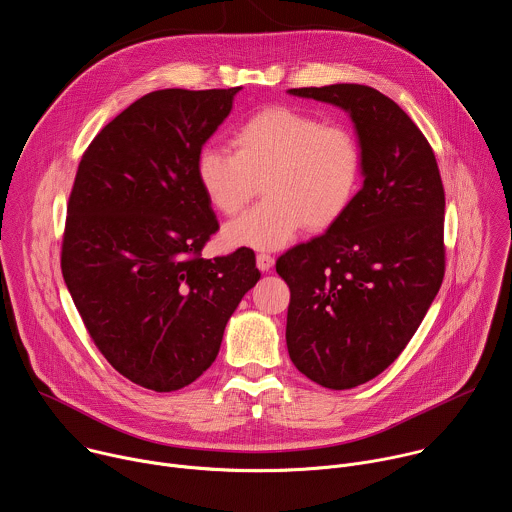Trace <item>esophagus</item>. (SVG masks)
Here are the masks:
<instances>
[{"instance_id":"1","label":"esophagus","mask_w":512,"mask_h":512,"mask_svg":"<svg viewBox=\"0 0 512 512\" xmlns=\"http://www.w3.org/2000/svg\"><path fill=\"white\" fill-rule=\"evenodd\" d=\"M273 263H275V259H273L271 253H265V251L257 253V267H259L261 271H269V269L273 267Z\"/></svg>"}]
</instances>
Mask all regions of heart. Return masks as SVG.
Instances as JSON below:
<instances>
[{
  "label": "heart",
  "instance_id": "1",
  "mask_svg": "<svg viewBox=\"0 0 512 512\" xmlns=\"http://www.w3.org/2000/svg\"><path fill=\"white\" fill-rule=\"evenodd\" d=\"M235 152L205 146L197 181L209 205L237 215L257 193L265 199L229 223L233 247L281 249L297 233L323 231L342 219L362 185L364 156L356 134L313 114L273 106L249 116L233 134Z\"/></svg>",
  "mask_w": 512,
  "mask_h": 512
}]
</instances>
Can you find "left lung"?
Instances as JSON below:
<instances>
[{
	"mask_svg": "<svg viewBox=\"0 0 512 512\" xmlns=\"http://www.w3.org/2000/svg\"><path fill=\"white\" fill-rule=\"evenodd\" d=\"M289 94L344 108L362 146L364 187L348 213L275 265L291 291V362L323 388L350 390L394 364L442 285L444 187L426 136L376 88Z\"/></svg>",
	"mask_w": 512,
	"mask_h": 512,
	"instance_id": "1",
	"label": "left lung"
}]
</instances>
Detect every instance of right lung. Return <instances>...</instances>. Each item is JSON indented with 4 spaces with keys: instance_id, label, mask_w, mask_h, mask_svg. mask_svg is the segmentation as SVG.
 Segmentation results:
<instances>
[{
    "instance_id": "add662e5",
    "label": "right lung",
    "mask_w": 512,
    "mask_h": 512,
    "mask_svg": "<svg viewBox=\"0 0 512 512\" xmlns=\"http://www.w3.org/2000/svg\"><path fill=\"white\" fill-rule=\"evenodd\" d=\"M239 90L150 92L110 120L78 164L62 275L100 354L146 390L193 384L261 277L247 247L201 257L219 221L195 164Z\"/></svg>"
}]
</instances>
